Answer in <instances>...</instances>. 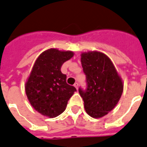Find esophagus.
<instances>
[{"label": "esophagus", "instance_id": "obj_1", "mask_svg": "<svg viewBox=\"0 0 147 147\" xmlns=\"http://www.w3.org/2000/svg\"><path fill=\"white\" fill-rule=\"evenodd\" d=\"M74 86H75V88H76V89H78V83H77V82H76V83H75Z\"/></svg>", "mask_w": 147, "mask_h": 147}]
</instances>
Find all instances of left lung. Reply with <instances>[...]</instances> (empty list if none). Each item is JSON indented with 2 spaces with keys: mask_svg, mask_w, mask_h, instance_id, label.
<instances>
[{
  "mask_svg": "<svg viewBox=\"0 0 147 147\" xmlns=\"http://www.w3.org/2000/svg\"><path fill=\"white\" fill-rule=\"evenodd\" d=\"M87 88H79L84 108L93 118H101L115 108L123 92V84L110 59L104 53H83L81 58Z\"/></svg>",
  "mask_w": 147,
  "mask_h": 147,
  "instance_id": "1",
  "label": "left lung"
}]
</instances>
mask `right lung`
Segmentation results:
<instances>
[{
  "label": "right lung",
  "instance_id": "right-lung-1",
  "mask_svg": "<svg viewBox=\"0 0 147 147\" xmlns=\"http://www.w3.org/2000/svg\"><path fill=\"white\" fill-rule=\"evenodd\" d=\"M71 51L49 49L38 57L26 84V93L33 108L50 118L65 111L76 88L66 83L61 66L73 57Z\"/></svg>",
  "mask_w": 147,
  "mask_h": 147
}]
</instances>
